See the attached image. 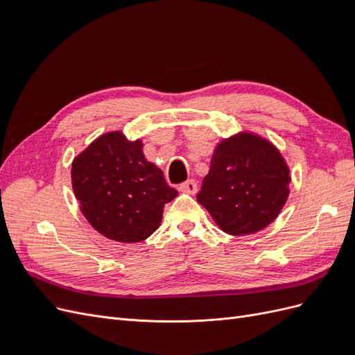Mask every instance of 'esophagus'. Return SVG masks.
Wrapping results in <instances>:
<instances>
[{
  "label": "esophagus",
  "instance_id": "esophagus-1",
  "mask_svg": "<svg viewBox=\"0 0 355 355\" xmlns=\"http://www.w3.org/2000/svg\"><path fill=\"white\" fill-rule=\"evenodd\" d=\"M179 191L187 192V194H196V192H197V182L189 179V180L184 182V184L179 185Z\"/></svg>",
  "mask_w": 355,
  "mask_h": 355
}]
</instances>
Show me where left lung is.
I'll list each match as a JSON object with an SVG mask.
<instances>
[{"mask_svg": "<svg viewBox=\"0 0 355 355\" xmlns=\"http://www.w3.org/2000/svg\"><path fill=\"white\" fill-rule=\"evenodd\" d=\"M288 173L270 141L241 132L214 148L197 200L223 232L254 234L280 214L290 192Z\"/></svg>", "mask_w": 355, "mask_h": 355, "instance_id": "obj_1", "label": "left lung"}]
</instances>
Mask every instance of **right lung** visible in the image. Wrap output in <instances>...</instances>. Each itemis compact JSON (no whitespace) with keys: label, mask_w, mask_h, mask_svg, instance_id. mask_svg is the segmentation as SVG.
Returning <instances> with one entry per match:
<instances>
[{"label":"right lung","mask_w":355,"mask_h":355,"mask_svg":"<svg viewBox=\"0 0 355 355\" xmlns=\"http://www.w3.org/2000/svg\"><path fill=\"white\" fill-rule=\"evenodd\" d=\"M142 148L141 139L110 132L72 161V189L84 218L114 241L146 240L158 230L164 204L178 196Z\"/></svg>","instance_id":"1"}]
</instances>
